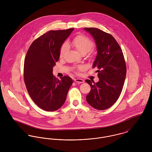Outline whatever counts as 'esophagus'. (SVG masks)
Returning <instances> with one entry per match:
<instances>
[{"mask_svg":"<svg viewBox=\"0 0 152 152\" xmlns=\"http://www.w3.org/2000/svg\"><path fill=\"white\" fill-rule=\"evenodd\" d=\"M74 81H75V82L78 83H84V81L83 79H81V78H75L74 80Z\"/></svg>","mask_w":152,"mask_h":152,"instance_id":"1","label":"esophagus"}]
</instances>
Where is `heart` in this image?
I'll list each match as a JSON object with an SVG mask.
<instances>
[{"instance_id": "1", "label": "heart", "mask_w": 152, "mask_h": 152, "mask_svg": "<svg viewBox=\"0 0 152 152\" xmlns=\"http://www.w3.org/2000/svg\"><path fill=\"white\" fill-rule=\"evenodd\" d=\"M72 45L81 54H86L93 47L92 42L84 35H78L75 36L71 42L63 44L60 50V57H63L68 48V45ZM82 66H79L78 69H81Z\"/></svg>"}]
</instances>
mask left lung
I'll return each instance as SVG.
<instances>
[{"label": "left lung", "instance_id": "8db88e82", "mask_svg": "<svg viewBox=\"0 0 152 152\" xmlns=\"http://www.w3.org/2000/svg\"><path fill=\"white\" fill-rule=\"evenodd\" d=\"M91 34L96 46L97 55L93 68L98 69L99 81H86L91 87L86 96L87 102L98 110L112 107L119 98L124 87L126 66L122 50L110 34L94 27L84 28Z\"/></svg>", "mask_w": 152, "mask_h": 152}]
</instances>
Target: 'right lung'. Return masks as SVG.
Masks as SVG:
<instances>
[{
	"label": "right lung",
	"mask_w": 152,
	"mask_h": 152,
	"mask_svg": "<svg viewBox=\"0 0 152 152\" xmlns=\"http://www.w3.org/2000/svg\"><path fill=\"white\" fill-rule=\"evenodd\" d=\"M74 28L51 30L36 39L30 46L24 63V80L34 103L46 111L60 108L72 84L68 76L56 78L53 68L60 57L62 44Z\"/></svg>",
	"instance_id": "right-lung-1"
}]
</instances>
